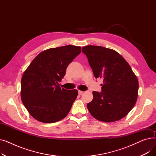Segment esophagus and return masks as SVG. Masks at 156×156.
<instances>
[{
  "label": "esophagus",
  "instance_id": "esophagus-1",
  "mask_svg": "<svg viewBox=\"0 0 156 156\" xmlns=\"http://www.w3.org/2000/svg\"><path fill=\"white\" fill-rule=\"evenodd\" d=\"M83 94V91L78 90V94H79V95H81Z\"/></svg>",
  "mask_w": 156,
  "mask_h": 156
}]
</instances>
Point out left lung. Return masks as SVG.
<instances>
[{
	"label": "left lung",
	"mask_w": 156,
	"mask_h": 156,
	"mask_svg": "<svg viewBox=\"0 0 156 156\" xmlns=\"http://www.w3.org/2000/svg\"><path fill=\"white\" fill-rule=\"evenodd\" d=\"M94 76L103 79L102 92H93L87 104L97 120L111 122L126 116L136 102L138 81L129 64L118 52L101 46L82 48Z\"/></svg>",
	"instance_id": "1"
}]
</instances>
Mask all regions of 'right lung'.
Returning a JSON list of instances; mask_svg holds the SVG:
<instances>
[{
	"mask_svg": "<svg viewBox=\"0 0 156 156\" xmlns=\"http://www.w3.org/2000/svg\"><path fill=\"white\" fill-rule=\"evenodd\" d=\"M81 51V47L71 45L47 49L24 71L21 81V101L37 121L52 123L68 115L78 91L61 88L59 82Z\"/></svg>",
	"mask_w": 156,
	"mask_h": 156,
	"instance_id": "1",
	"label": "right lung"
}]
</instances>
